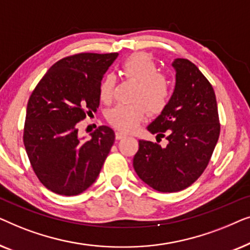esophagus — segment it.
<instances>
[{"label":"esophagus","instance_id":"34e87169","mask_svg":"<svg viewBox=\"0 0 250 250\" xmlns=\"http://www.w3.org/2000/svg\"><path fill=\"white\" fill-rule=\"evenodd\" d=\"M126 134L124 132H121V131H117L116 132V140H122L123 138H125Z\"/></svg>","mask_w":250,"mask_h":250}]
</instances>
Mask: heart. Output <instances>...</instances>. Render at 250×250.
Instances as JSON below:
<instances>
[{"label":"heart","instance_id":"heart-1","mask_svg":"<svg viewBox=\"0 0 250 250\" xmlns=\"http://www.w3.org/2000/svg\"><path fill=\"white\" fill-rule=\"evenodd\" d=\"M122 74L125 78L139 82L133 101L135 104H119L109 109L105 118L114 127L124 132H133L145 121L149 112L153 115L165 110L170 99V82L160 73V68L151 54L133 53L122 63ZM116 76L107 73L99 84V98L109 104L115 94Z\"/></svg>","mask_w":250,"mask_h":250}]
</instances>
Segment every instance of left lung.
<instances>
[{
    "instance_id": "8db88e82",
    "label": "left lung",
    "mask_w": 250,
    "mask_h": 250,
    "mask_svg": "<svg viewBox=\"0 0 250 250\" xmlns=\"http://www.w3.org/2000/svg\"><path fill=\"white\" fill-rule=\"evenodd\" d=\"M176 85L162 115L148 126L162 148L139 140L133 167L143 182L159 192H177L199 179L209 163L221 124L214 88L196 64L179 58L173 62Z\"/></svg>"
}]
</instances>
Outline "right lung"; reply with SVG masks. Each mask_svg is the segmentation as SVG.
<instances>
[{
    "mask_svg": "<svg viewBox=\"0 0 250 250\" xmlns=\"http://www.w3.org/2000/svg\"><path fill=\"white\" fill-rule=\"evenodd\" d=\"M117 56L83 52L62 58L30 94L23 145L37 179L54 193L77 196L91 187L114 145L108 126L82 141L76 125L97 112L99 84Z\"/></svg>",
    "mask_w": 250,
    "mask_h": 250,
    "instance_id": "1",
    "label": "right lung"
}]
</instances>
